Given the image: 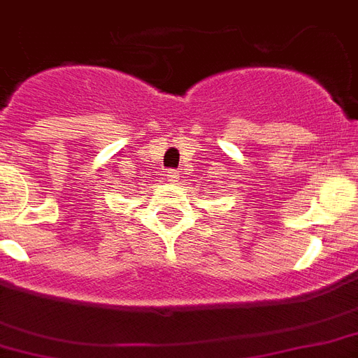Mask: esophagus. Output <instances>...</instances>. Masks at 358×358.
<instances>
[{"mask_svg":"<svg viewBox=\"0 0 358 358\" xmlns=\"http://www.w3.org/2000/svg\"><path fill=\"white\" fill-rule=\"evenodd\" d=\"M165 180H167V182H178V173L171 169V171H167V174H165Z\"/></svg>","mask_w":358,"mask_h":358,"instance_id":"esophagus-1","label":"esophagus"}]
</instances>
